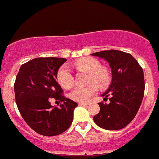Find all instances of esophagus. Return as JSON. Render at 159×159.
Here are the masks:
<instances>
[{
    "label": "esophagus",
    "mask_w": 159,
    "mask_h": 159,
    "mask_svg": "<svg viewBox=\"0 0 159 159\" xmlns=\"http://www.w3.org/2000/svg\"><path fill=\"white\" fill-rule=\"evenodd\" d=\"M78 104L80 105V106H87V105H88L86 102H79Z\"/></svg>",
    "instance_id": "esophagus-1"
}]
</instances>
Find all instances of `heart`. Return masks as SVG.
Listing matches in <instances>:
<instances>
[{"label": "heart", "instance_id": "1", "mask_svg": "<svg viewBox=\"0 0 159 159\" xmlns=\"http://www.w3.org/2000/svg\"><path fill=\"white\" fill-rule=\"evenodd\" d=\"M75 66L80 70L89 73L88 83H92L86 87H77L70 93L69 96L75 102H85L97 92L98 87L105 88L110 84L111 75L109 71L101 67L99 60L92 57H86L78 60ZM57 81L63 88L68 89L74 84V78L71 70L67 65L59 68L57 75Z\"/></svg>", "mask_w": 159, "mask_h": 159}]
</instances>
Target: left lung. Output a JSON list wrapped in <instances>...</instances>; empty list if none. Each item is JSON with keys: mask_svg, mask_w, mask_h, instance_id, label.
Wrapping results in <instances>:
<instances>
[{"mask_svg": "<svg viewBox=\"0 0 159 159\" xmlns=\"http://www.w3.org/2000/svg\"><path fill=\"white\" fill-rule=\"evenodd\" d=\"M103 58L109 63L112 81L105 93L107 104L99 102L100 111L94 116V122L106 130H119L135 117L144 96L145 82L143 70L130 53L118 50H106L92 54Z\"/></svg>", "mask_w": 159, "mask_h": 159, "instance_id": "8db88e82", "label": "left lung"}]
</instances>
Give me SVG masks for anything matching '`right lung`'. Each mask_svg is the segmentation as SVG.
<instances>
[{
  "mask_svg": "<svg viewBox=\"0 0 159 159\" xmlns=\"http://www.w3.org/2000/svg\"><path fill=\"white\" fill-rule=\"evenodd\" d=\"M64 58L40 57L22 64L14 84L18 110L33 130L44 136L62 134L71 126L77 102L66 98L57 81ZM62 102L52 107L50 99Z\"/></svg>",
  "mask_w": 159,
  "mask_h": 159,
  "instance_id": "add662e5",
  "label": "right lung"
}]
</instances>
